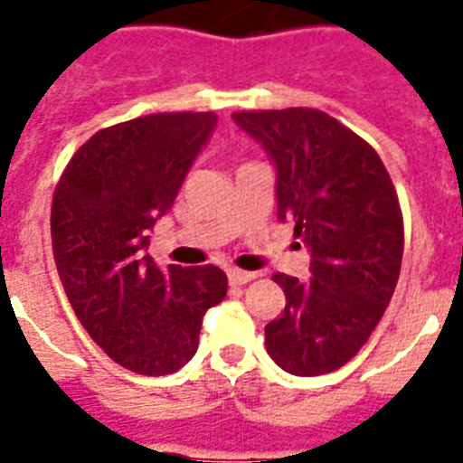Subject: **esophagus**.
<instances>
[{
    "instance_id": "34e87169",
    "label": "esophagus",
    "mask_w": 463,
    "mask_h": 463,
    "mask_svg": "<svg viewBox=\"0 0 463 463\" xmlns=\"http://www.w3.org/2000/svg\"><path fill=\"white\" fill-rule=\"evenodd\" d=\"M252 279H257V274H252V271H242V269H231V271H228V281H231L232 286H245V283H250Z\"/></svg>"
}]
</instances>
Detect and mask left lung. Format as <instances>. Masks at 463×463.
I'll return each mask as SVG.
<instances>
[{"mask_svg":"<svg viewBox=\"0 0 463 463\" xmlns=\"http://www.w3.org/2000/svg\"><path fill=\"white\" fill-rule=\"evenodd\" d=\"M232 119L276 165L279 218L312 252L309 281L274 274L286 309L267 351L286 373H334L365 345L394 296L403 216L387 167L365 139L312 108L242 110Z\"/></svg>","mask_w":463,"mask_h":463,"instance_id":"left-lung-1","label":"left lung"}]
</instances>
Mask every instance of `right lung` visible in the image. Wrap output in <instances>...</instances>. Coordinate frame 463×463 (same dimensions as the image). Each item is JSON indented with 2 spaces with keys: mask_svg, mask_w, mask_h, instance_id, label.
<instances>
[{
  "mask_svg": "<svg viewBox=\"0 0 463 463\" xmlns=\"http://www.w3.org/2000/svg\"><path fill=\"white\" fill-rule=\"evenodd\" d=\"M213 127V112L105 127L54 187L50 231L64 293L90 338L132 373L180 370L196 353L206 309L228 293L213 264L158 269L144 252Z\"/></svg>",
  "mask_w": 463,
  "mask_h": 463,
  "instance_id": "add662e5",
  "label": "right lung"
}]
</instances>
